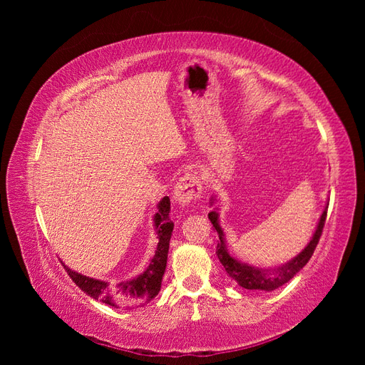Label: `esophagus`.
Instances as JSON below:
<instances>
[{
	"label": "esophagus",
	"mask_w": 365,
	"mask_h": 365,
	"mask_svg": "<svg viewBox=\"0 0 365 365\" xmlns=\"http://www.w3.org/2000/svg\"><path fill=\"white\" fill-rule=\"evenodd\" d=\"M202 185L195 173H185L178 180L173 190V200L180 207H187L200 200Z\"/></svg>",
	"instance_id": "1"
}]
</instances>
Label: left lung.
Segmentation results:
<instances>
[{"label": "left lung", "instance_id": "left-lung-1", "mask_svg": "<svg viewBox=\"0 0 365 365\" xmlns=\"http://www.w3.org/2000/svg\"><path fill=\"white\" fill-rule=\"evenodd\" d=\"M213 202H215V200H212L210 205H213ZM327 205L323 210L322 216H319V220H318L315 233H314L311 242H309V244L304 247V250L300 254H297L292 260L280 264V267H274V268H257V267H252V264H250V263L240 262L231 256L227 250V245H225L224 230L219 225L217 208L212 210V212L208 213V219H210V222L213 224L215 230L219 235V244L216 248L219 262L222 263V267L225 268L230 277L233 279L239 286H242V288L251 289V291H264V292H269V291L280 288V286H283L284 283H288L291 279H294V275L304 267V264L309 262V259L312 257V254L318 245V240H319V237H322V233H323L326 216H327Z\"/></svg>", "mask_w": 365, "mask_h": 365}]
</instances>
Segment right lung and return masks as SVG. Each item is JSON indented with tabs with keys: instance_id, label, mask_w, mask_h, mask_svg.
<instances>
[{
	"instance_id": "right-lung-1",
	"label": "right lung",
	"mask_w": 365,
	"mask_h": 365,
	"mask_svg": "<svg viewBox=\"0 0 365 365\" xmlns=\"http://www.w3.org/2000/svg\"><path fill=\"white\" fill-rule=\"evenodd\" d=\"M158 212L153 216V225L158 236V245L155 254L149 263V267L137 277L120 283H109L105 280H97L86 277L83 274L70 269L63 263L65 271L68 272L71 280L79 288L96 300L113 306V307H140L149 303L152 298H155L161 289L163 275L168 264L169 244L173 231V222L170 220V200L169 196H164L158 202Z\"/></svg>"
}]
</instances>
